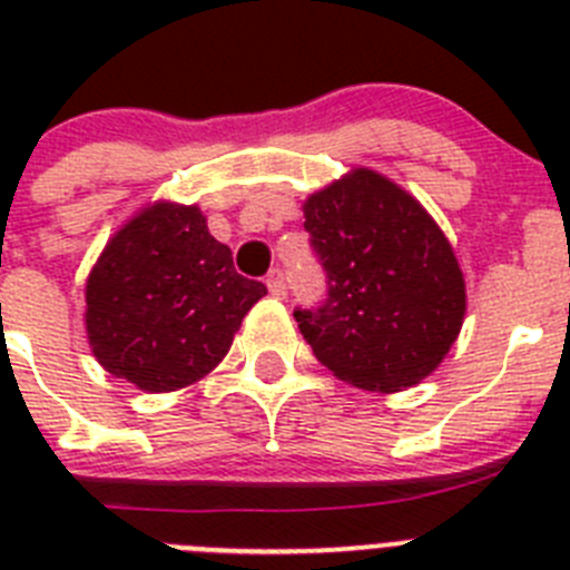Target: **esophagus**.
<instances>
[{
  "label": "esophagus",
  "mask_w": 570,
  "mask_h": 570,
  "mask_svg": "<svg viewBox=\"0 0 570 570\" xmlns=\"http://www.w3.org/2000/svg\"><path fill=\"white\" fill-rule=\"evenodd\" d=\"M268 291L274 296H279V299H285V294H288V285H285V274H282V268H271Z\"/></svg>",
  "instance_id": "1"
}]
</instances>
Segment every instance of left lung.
<instances>
[{
	"mask_svg": "<svg viewBox=\"0 0 570 570\" xmlns=\"http://www.w3.org/2000/svg\"><path fill=\"white\" fill-rule=\"evenodd\" d=\"M325 299L294 308L316 360L365 391L425 380L465 316L456 256L414 196L356 168L305 203Z\"/></svg>",
	"mask_w": 570,
	"mask_h": 570,
	"instance_id": "left-lung-1",
	"label": "left lung"
}]
</instances>
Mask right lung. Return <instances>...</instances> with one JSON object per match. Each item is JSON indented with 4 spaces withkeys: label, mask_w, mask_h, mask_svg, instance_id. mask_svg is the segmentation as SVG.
<instances>
[{
    "label": "right lung",
    "mask_w": 570,
    "mask_h": 570,
    "mask_svg": "<svg viewBox=\"0 0 570 570\" xmlns=\"http://www.w3.org/2000/svg\"><path fill=\"white\" fill-rule=\"evenodd\" d=\"M265 294L236 274L203 210L159 203L130 219L90 271L85 325L105 371L159 394L208 374Z\"/></svg>",
    "instance_id": "1"
}]
</instances>
